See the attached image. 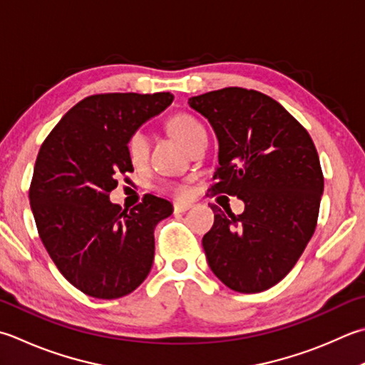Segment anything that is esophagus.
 Here are the masks:
<instances>
[{"instance_id":"34e87169","label":"esophagus","mask_w":365,"mask_h":365,"mask_svg":"<svg viewBox=\"0 0 365 365\" xmlns=\"http://www.w3.org/2000/svg\"><path fill=\"white\" fill-rule=\"evenodd\" d=\"M192 204L191 202H174V210L175 212H187L191 209Z\"/></svg>"}]
</instances>
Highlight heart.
Returning a JSON list of instances; mask_svg holds the SVG:
<instances>
[{
	"label": "heart",
	"mask_w": 365,
	"mask_h": 365,
	"mask_svg": "<svg viewBox=\"0 0 365 365\" xmlns=\"http://www.w3.org/2000/svg\"><path fill=\"white\" fill-rule=\"evenodd\" d=\"M168 128L175 138L182 142L185 147H190L199 135L205 134V130L201 121H199L195 115H191L188 112H175L174 115L168 118ZM125 152L128 160L134 166H140L148 158L150 152V140L145 131L142 130H133L128 133L125 139ZM168 190L174 192L175 196H187L188 187L183 183L169 185Z\"/></svg>",
	"instance_id": "obj_1"
}]
</instances>
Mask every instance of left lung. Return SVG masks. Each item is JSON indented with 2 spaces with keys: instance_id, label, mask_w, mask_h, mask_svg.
<instances>
[{
  "instance_id": "left-lung-1",
  "label": "left lung",
  "mask_w": 365,
  "mask_h": 365,
  "mask_svg": "<svg viewBox=\"0 0 365 365\" xmlns=\"http://www.w3.org/2000/svg\"><path fill=\"white\" fill-rule=\"evenodd\" d=\"M220 144L212 196H237L234 215L212 204L215 223L202 247L212 272L245 294L275 287L317 230L324 177L305 128L267 95L227 87L190 98Z\"/></svg>"
}]
</instances>
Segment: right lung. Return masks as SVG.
<instances>
[{"mask_svg": "<svg viewBox=\"0 0 365 365\" xmlns=\"http://www.w3.org/2000/svg\"><path fill=\"white\" fill-rule=\"evenodd\" d=\"M170 93H101L69 109L42 142L30 204L56 269L83 294L118 299L145 280L153 264V230L173 213L145 195L128 212L109 201L120 175L133 173L125 139L173 103Z\"/></svg>", "mask_w": 365, "mask_h": 365, "instance_id": "obj_1", "label": "right lung"}]
</instances>
